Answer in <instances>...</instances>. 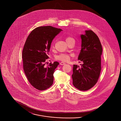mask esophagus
Returning a JSON list of instances; mask_svg holds the SVG:
<instances>
[{"instance_id":"esophagus-1","label":"esophagus","mask_w":121,"mask_h":121,"mask_svg":"<svg viewBox=\"0 0 121 121\" xmlns=\"http://www.w3.org/2000/svg\"><path fill=\"white\" fill-rule=\"evenodd\" d=\"M66 63H64V62H61L60 63V65H64V64H65Z\"/></svg>"}]
</instances>
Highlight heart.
Wrapping results in <instances>:
<instances>
[{"label":"heart","instance_id":"obj_1","mask_svg":"<svg viewBox=\"0 0 121 121\" xmlns=\"http://www.w3.org/2000/svg\"><path fill=\"white\" fill-rule=\"evenodd\" d=\"M72 41H74V40L73 38L71 37H68L66 38V41L68 44H69ZM55 58L56 60H60L63 62H67L70 59V55L65 53H61L58 55H57Z\"/></svg>","mask_w":121,"mask_h":121}]
</instances>
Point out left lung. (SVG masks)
Segmentation results:
<instances>
[{
	"label": "left lung",
	"instance_id": "8db88e82",
	"mask_svg": "<svg viewBox=\"0 0 121 121\" xmlns=\"http://www.w3.org/2000/svg\"><path fill=\"white\" fill-rule=\"evenodd\" d=\"M81 49L78 60L82 62L80 67L73 66V83L81 91H86L97 83L101 70V58L103 49L98 36L92 30L85 31L81 35Z\"/></svg>",
	"mask_w": 121,
	"mask_h": 121
}]
</instances>
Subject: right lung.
Segmentation results:
<instances>
[{
  "instance_id": "1",
  "label": "right lung",
  "mask_w": 121,
  "mask_h": 121,
  "mask_svg": "<svg viewBox=\"0 0 121 121\" xmlns=\"http://www.w3.org/2000/svg\"><path fill=\"white\" fill-rule=\"evenodd\" d=\"M62 31L50 26L38 27L25 42L22 52L23 70L29 82L38 90H46L53 84V74L59 63L54 62L48 67L45 63L52 41Z\"/></svg>"
}]
</instances>
